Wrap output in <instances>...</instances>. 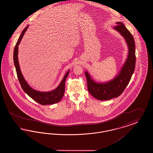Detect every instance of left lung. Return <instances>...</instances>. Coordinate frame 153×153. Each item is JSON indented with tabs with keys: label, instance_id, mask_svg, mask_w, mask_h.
<instances>
[{
	"label": "left lung",
	"instance_id": "8db88e82",
	"mask_svg": "<svg viewBox=\"0 0 153 153\" xmlns=\"http://www.w3.org/2000/svg\"><path fill=\"white\" fill-rule=\"evenodd\" d=\"M116 23L117 26L114 29L123 36L128 48V55L121 71L114 79L104 83L95 82L87 72H85L89 92L99 100H108L121 95L131 80L135 67V44L133 36L123 23Z\"/></svg>",
	"mask_w": 153,
	"mask_h": 153
}]
</instances>
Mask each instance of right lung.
Returning <instances> with one entry per match:
<instances>
[{
  "mask_svg": "<svg viewBox=\"0 0 153 153\" xmlns=\"http://www.w3.org/2000/svg\"><path fill=\"white\" fill-rule=\"evenodd\" d=\"M29 26H27L24 30L22 31V33L19 36V39L17 41V42L15 46L14 51V62L15 66L17 76L18 78L20 84L21 85L22 89L25 92L27 95L29 96L31 98H32L34 100L38 102L42 105H49V104H53L59 102L61 99L62 98L64 92H65V83L66 77L69 74L68 71L67 73H66L64 77L61 81V83L58 85V87L55 89L53 91L47 92H43L37 91L30 87L27 82L25 81L23 75H22L20 67L19 65L18 58V45L20 44L22 38L24 36V34L26 31Z\"/></svg>",
  "mask_w": 153,
  "mask_h": 153,
  "instance_id": "add662e5",
  "label": "right lung"
}]
</instances>
